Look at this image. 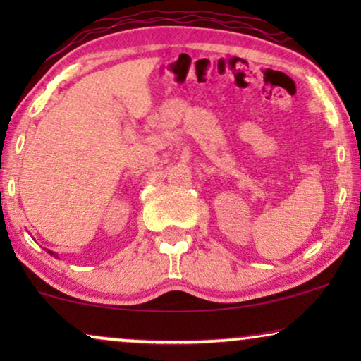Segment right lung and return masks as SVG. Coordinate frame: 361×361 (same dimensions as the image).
Segmentation results:
<instances>
[{
    "instance_id": "right-lung-1",
    "label": "right lung",
    "mask_w": 361,
    "mask_h": 361,
    "mask_svg": "<svg viewBox=\"0 0 361 361\" xmlns=\"http://www.w3.org/2000/svg\"><path fill=\"white\" fill-rule=\"evenodd\" d=\"M49 253H51V255H54V253H52V251H49Z\"/></svg>"
}]
</instances>
